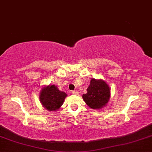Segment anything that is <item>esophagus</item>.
Listing matches in <instances>:
<instances>
[{
    "instance_id": "1",
    "label": "esophagus",
    "mask_w": 152,
    "mask_h": 152,
    "mask_svg": "<svg viewBox=\"0 0 152 152\" xmlns=\"http://www.w3.org/2000/svg\"><path fill=\"white\" fill-rule=\"evenodd\" d=\"M72 93L73 95H78V92L76 91V90H73V91H72Z\"/></svg>"
}]
</instances>
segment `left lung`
<instances>
[{
  "label": "left lung",
  "instance_id": "8db88e82",
  "mask_svg": "<svg viewBox=\"0 0 152 152\" xmlns=\"http://www.w3.org/2000/svg\"><path fill=\"white\" fill-rule=\"evenodd\" d=\"M111 97V89L102 79L91 78L87 93L82 95L86 104L93 109H101L107 106Z\"/></svg>",
  "mask_w": 152,
  "mask_h": 152
}]
</instances>
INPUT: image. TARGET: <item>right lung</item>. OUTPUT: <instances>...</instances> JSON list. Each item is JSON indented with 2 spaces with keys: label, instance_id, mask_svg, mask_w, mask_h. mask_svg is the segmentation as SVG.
<instances>
[{
  "label": "right lung",
  "instance_id": "right-lung-1",
  "mask_svg": "<svg viewBox=\"0 0 152 152\" xmlns=\"http://www.w3.org/2000/svg\"><path fill=\"white\" fill-rule=\"evenodd\" d=\"M67 95L60 91L55 85L45 86L40 91L39 99L41 104L46 110L56 111L59 110L64 103Z\"/></svg>",
  "mask_w": 152,
  "mask_h": 152
}]
</instances>
